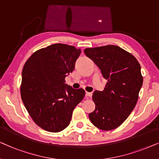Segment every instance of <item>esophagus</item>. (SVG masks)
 <instances>
[{"label":"esophagus","mask_w":159,"mask_h":159,"mask_svg":"<svg viewBox=\"0 0 159 159\" xmlns=\"http://www.w3.org/2000/svg\"><path fill=\"white\" fill-rule=\"evenodd\" d=\"M92 96V93L87 92H86V99H89V97H91Z\"/></svg>","instance_id":"34e87169"}]
</instances>
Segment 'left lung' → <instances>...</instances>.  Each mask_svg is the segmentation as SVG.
I'll use <instances>...</instances> for the list:
<instances>
[{"mask_svg":"<svg viewBox=\"0 0 159 159\" xmlns=\"http://www.w3.org/2000/svg\"><path fill=\"white\" fill-rule=\"evenodd\" d=\"M84 53L107 81L104 90L93 94L95 110L89 117L99 129H114L125 121L137 104L143 82L140 65L118 46L87 48Z\"/></svg>","mask_w":159,"mask_h":159,"instance_id":"obj_1","label":"left lung"}]
</instances>
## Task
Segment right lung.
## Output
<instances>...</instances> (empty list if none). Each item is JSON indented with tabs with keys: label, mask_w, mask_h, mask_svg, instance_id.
<instances>
[{
	"label": "right lung",
	"mask_w": 159,
	"mask_h": 159,
	"mask_svg": "<svg viewBox=\"0 0 159 159\" xmlns=\"http://www.w3.org/2000/svg\"><path fill=\"white\" fill-rule=\"evenodd\" d=\"M81 52L73 46L52 44L34 52L23 67L22 102L33 121L47 132L65 129L85 96L83 89H74L65 84Z\"/></svg>",
	"instance_id": "right-lung-1"
}]
</instances>
